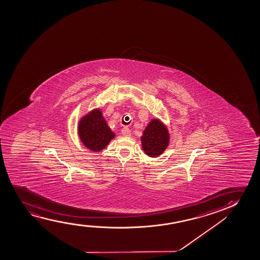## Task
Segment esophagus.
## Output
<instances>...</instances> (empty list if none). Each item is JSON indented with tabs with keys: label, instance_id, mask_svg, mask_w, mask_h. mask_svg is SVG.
<instances>
[{
	"label": "esophagus",
	"instance_id": "1",
	"mask_svg": "<svg viewBox=\"0 0 260 260\" xmlns=\"http://www.w3.org/2000/svg\"><path fill=\"white\" fill-rule=\"evenodd\" d=\"M121 134L124 136V137H129V136L132 135V132L129 131V128L124 127V128L121 129Z\"/></svg>",
	"mask_w": 260,
	"mask_h": 260
}]
</instances>
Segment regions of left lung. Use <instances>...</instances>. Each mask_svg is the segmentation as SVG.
<instances>
[{"mask_svg":"<svg viewBox=\"0 0 260 260\" xmlns=\"http://www.w3.org/2000/svg\"><path fill=\"white\" fill-rule=\"evenodd\" d=\"M169 132L159 120L153 119L147 125L141 137L144 152L150 157L164 153L169 145Z\"/></svg>","mask_w":260,"mask_h":260,"instance_id":"left-lung-1","label":"left lung"}]
</instances>
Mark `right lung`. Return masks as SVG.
<instances>
[{
	"instance_id": "right-lung-1",
	"label": "right lung",
	"mask_w": 260,
	"mask_h": 260,
	"mask_svg": "<svg viewBox=\"0 0 260 260\" xmlns=\"http://www.w3.org/2000/svg\"><path fill=\"white\" fill-rule=\"evenodd\" d=\"M78 133L82 144L95 152L104 149L114 138V132L99 109L91 111L82 118L79 123Z\"/></svg>"
}]
</instances>
